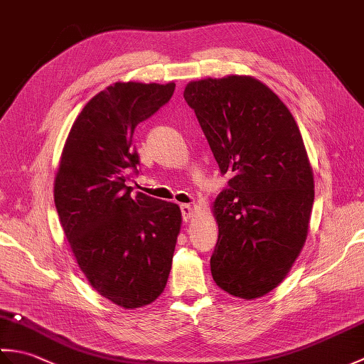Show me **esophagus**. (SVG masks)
I'll return each mask as SVG.
<instances>
[{
    "label": "esophagus",
    "mask_w": 364,
    "mask_h": 364,
    "mask_svg": "<svg viewBox=\"0 0 364 364\" xmlns=\"http://www.w3.org/2000/svg\"><path fill=\"white\" fill-rule=\"evenodd\" d=\"M181 213H183V220L189 222L194 218V206L192 205H181Z\"/></svg>",
    "instance_id": "34e87169"
}]
</instances>
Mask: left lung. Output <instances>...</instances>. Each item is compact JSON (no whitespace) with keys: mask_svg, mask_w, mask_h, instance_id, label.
<instances>
[{"mask_svg":"<svg viewBox=\"0 0 364 364\" xmlns=\"http://www.w3.org/2000/svg\"><path fill=\"white\" fill-rule=\"evenodd\" d=\"M184 100L231 175L213 202V278L230 296L259 299L289 274L308 236L314 176L304 139L278 95L249 75L191 81Z\"/></svg>","mask_w":364,"mask_h":364,"instance_id":"1","label":"left lung"}]
</instances>
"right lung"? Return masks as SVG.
I'll use <instances>...</instances> for the list:
<instances>
[{"label": "right lung", "instance_id": "1", "mask_svg": "<svg viewBox=\"0 0 364 364\" xmlns=\"http://www.w3.org/2000/svg\"><path fill=\"white\" fill-rule=\"evenodd\" d=\"M175 82H114L82 107L54 176V205L73 257L100 296L125 310L153 304L164 291L180 206L125 184L139 164L133 134L173 95Z\"/></svg>", "mask_w": 364, "mask_h": 364}]
</instances>
